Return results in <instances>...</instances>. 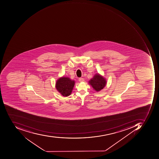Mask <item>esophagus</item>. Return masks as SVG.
<instances>
[{"label": "esophagus", "instance_id": "obj_1", "mask_svg": "<svg viewBox=\"0 0 159 159\" xmlns=\"http://www.w3.org/2000/svg\"><path fill=\"white\" fill-rule=\"evenodd\" d=\"M78 80H79V82H84V79L83 78H79Z\"/></svg>", "mask_w": 159, "mask_h": 159}]
</instances>
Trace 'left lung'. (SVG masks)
<instances>
[{"label":"left lung","mask_w":159,"mask_h":159,"mask_svg":"<svg viewBox=\"0 0 159 159\" xmlns=\"http://www.w3.org/2000/svg\"><path fill=\"white\" fill-rule=\"evenodd\" d=\"M89 83L92 86L93 89L96 91L99 92L106 86L107 81L102 76L98 74L94 75L93 78L89 81Z\"/></svg>","instance_id":"left-lung-1"}]
</instances>
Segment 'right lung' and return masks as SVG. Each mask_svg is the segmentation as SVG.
Segmentation results:
<instances>
[{"label":"right lung","mask_w":159,"mask_h":159,"mask_svg":"<svg viewBox=\"0 0 159 159\" xmlns=\"http://www.w3.org/2000/svg\"><path fill=\"white\" fill-rule=\"evenodd\" d=\"M74 80L67 77H62L57 80L56 89L63 97H68L71 94L75 85Z\"/></svg>","instance_id":"1"}]
</instances>
